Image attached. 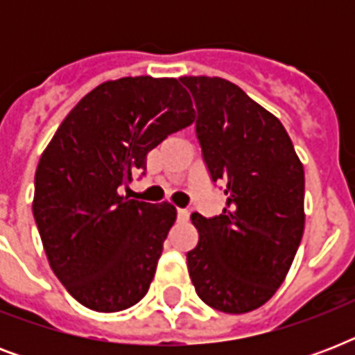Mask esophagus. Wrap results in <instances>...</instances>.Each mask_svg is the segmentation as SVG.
<instances>
[{
	"mask_svg": "<svg viewBox=\"0 0 355 355\" xmlns=\"http://www.w3.org/2000/svg\"><path fill=\"white\" fill-rule=\"evenodd\" d=\"M177 217H178V221H188L189 219V211L188 210H184V208H178L177 210Z\"/></svg>",
	"mask_w": 355,
	"mask_h": 355,
	"instance_id": "1",
	"label": "esophagus"
}]
</instances>
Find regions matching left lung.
<instances>
[{
    "label": "left lung",
    "mask_w": 355,
    "mask_h": 355,
    "mask_svg": "<svg viewBox=\"0 0 355 355\" xmlns=\"http://www.w3.org/2000/svg\"><path fill=\"white\" fill-rule=\"evenodd\" d=\"M197 107V138L227 208L193 214L199 243L189 278L225 313L263 306L286 280L304 234V166L280 119L221 77H182Z\"/></svg>",
    "instance_id": "8db88e82"
}]
</instances>
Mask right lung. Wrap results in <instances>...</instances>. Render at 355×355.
Masks as SVG:
<instances>
[{
  "instance_id": "add662e5",
  "label": "right lung",
  "mask_w": 355,
  "mask_h": 355,
  "mask_svg": "<svg viewBox=\"0 0 355 355\" xmlns=\"http://www.w3.org/2000/svg\"><path fill=\"white\" fill-rule=\"evenodd\" d=\"M193 119L177 79L107 80L75 105L42 153L33 216L53 272L86 308L114 313L149 291L177 210L127 199L119 188Z\"/></svg>"
}]
</instances>
